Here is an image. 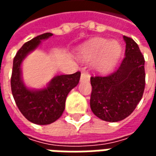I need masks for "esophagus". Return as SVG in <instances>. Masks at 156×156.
<instances>
[{
    "label": "esophagus",
    "mask_w": 156,
    "mask_h": 156,
    "mask_svg": "<svg viewBox=\"0 0 156 156\" xmlns=\"http://www.w3.org/2000/svg\"><path fill=\"white\" fill-rule=\"evenodd\" d=\"M89 78H90V75L88 74V73H85V72L82 73L81 81H83V80H89Z\"/></svg>",
    "instance_id": "1"
}]
</instances>
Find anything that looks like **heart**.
<instances>
[{
    "label": "heart",
    "mask_w": 156,
    "mask_h": 156,
    "mask_svg": "<svg viewBox=\"0 0 156 156\" xmlns=\"http://www.w3.org/2000/svg\"><path fill=\"white\" fill-rule=\"evenodd\" d=\"M119 52L120 46L116 41L97 39L82 48L80 57L86 61L97 58L94 62L95 68L105 71L113 66Z\"/></svg>",
    "instance_id": "1"
}]
</instances>
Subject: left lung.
<instances>
[{
  "mask_svg": "<svg viewBox=\"0 0 156 156\" xmlns=\"http://www.w3.org/2000/svg\"><path fill=\"white\" fill-rule=\"evenodd\" d=\"M125 56L112 73L90 78V107L102 120L118 122L132 114L142 98L145 86L144 58L139 46L124 36Z\"/></svg>",
  "mask_w": 156,
  "mask_h": 156,
  "instance_id": "1",
  "label": "left lung"
}]
</instances>
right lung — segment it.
Here are the masks:
<instances>
[{
  "label": "right lung",
  "instance_id": "obj_1",
  "mask_svg": "<svg viewBox=\"0 0 156 156\" xmlns=\"http://www.w3.org/2000/svg\"><path fill=\"white\" fill-rule=\"evenodd\" d=\"M51 36L52 33L50 32L43 33L26 42L19 49L13 59L11 78L12 95L19 110L27 120L41 125L51 124L61 117L68 93L78 85L81 76L80 72L56 76L46 88L40 90L26 87L22 79V61L38 47L41 40Z\"/></svg>",
  "mask_w": 156,
  "mask_h": 156
}]
</instances>
